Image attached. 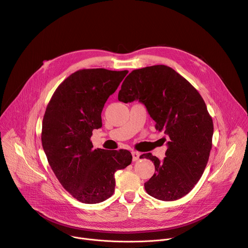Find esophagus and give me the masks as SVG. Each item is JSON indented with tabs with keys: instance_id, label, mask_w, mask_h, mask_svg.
I'll list each match as a JSON object with an SVG mask.
<instances>
[{
	"instance_id": "34e87169",
	"label": "esophagus",
	"mask_w": 248,
	"mask_h": 248,
	"mask_svg": "<svg viewBox=\"0 0 248 248\" xmlns=\"http://www.w3.org/2000/svg\"><path fill=\"white\" fill-rule=\"evenodd\" d=\"M131 155H133V160L134 161H137V160L140 159V154L139 152H133V153H131Z\"/></svg>"
}]
</instances>
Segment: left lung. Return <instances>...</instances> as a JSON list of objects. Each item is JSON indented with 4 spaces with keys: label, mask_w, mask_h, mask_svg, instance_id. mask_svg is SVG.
I'll return each instance as SVG.
<instances>
[{
    "label": "left lung",
    "mask_w": 248,
    "mask_h": 248,
    "mask_svg": "<svg viewBox=\"0 0 248 248\" xmlns=\"http://www.w3.org/2000/svg\"><path fill=\"white\" fill-rule=\"evenodd\" d=\"M136 100L145 106L156 130L169 137L162 160L151 153L140 155L155 167L144 188L159 201H176L194 187L205 170L212 146V119L200 93L164 64L135 70L125 78L119 101Z\"/></svg>",
    "instance_id": "1"
}]
</instances>
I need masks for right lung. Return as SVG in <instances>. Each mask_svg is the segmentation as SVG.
Wrapping results in <instances>:
<instances>
[{
	"instance_id": "add662e5",
	"label": "right lung",
	"mask_w": 248,
	"mask_h": 248,
	"mask_svg": "<svg viewBox=\"0 0 248 248\" xmlns=\"http://www.w3.org/2000/svg\"><path fill=\"white\" fill-rule=\"evenodd\" d=\"M127 71L85 69L55 91L43 119L42 144L62 187L80 202L93 204L114 191V172L131 163L126 150H94L93 130L102 127V110Z\"/></svg>"
}]
</instances>
